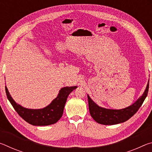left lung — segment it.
<instances>
[{
	"mask_svg": "<svg viewBox=\"0 0 152 152\" xmlns=\"http://www.w3.org/2000/svg\"><path fill=\"white\" fill-rule=\"evenodd\" d=\"M148 90L149 81L142 96L139 98L137 101H136L131 106L119 110L105 109L98 106L88 94L89 111L91 117L95 121L102 125H111L125 122L137 113L147 96Z\"/></svg>",
	"mask_w": 152,
	"mask_h": 152,
	"instance_id": "8db88e82",
	"label": "left lung"
}]
</instances>
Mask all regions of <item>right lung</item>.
<instances>
[{"label": "right lung", "instance_id": "add662e5", "mask_svg": "<svg viewBox=\"0 0 152 152\" xmlns=\"http://www.w3.org/2000/svg\"><path fill=\"white\" fill-rule=\"evenodd\" d=\"M76 88L77 86H66L61 88L58 96L48 106L41 109H30L23 107L12 99L6 86L5 91L12 106L25 121L35 126H45L54 124L58 121L63 115L67 98Z\"/></svg>", "mask_w": 152, "mask_h": 152}]
</instances>
